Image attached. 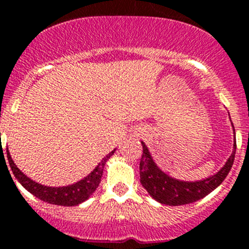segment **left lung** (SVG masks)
Instances as JSON below:
<instances>
[{
	"label": "left lung",
	"instance_id": "left-lung-1",
	"mask_svg": "<svg viewBox=\"0 0 249 249\" xmlns=\"http://www.w3.org/2000/svg\"><path fill=\"white\" fill-rule=\"evenodd\" d=\"M140 159V183L155 200L166 205H183L196 202L208 196L228 176L235 155V142L232 155L217 174L198 181H181L161 172L154 163L144 142Z\"/></svg>",
	"mask_w": 249,
	"mask_h": 249
}]
</instances>
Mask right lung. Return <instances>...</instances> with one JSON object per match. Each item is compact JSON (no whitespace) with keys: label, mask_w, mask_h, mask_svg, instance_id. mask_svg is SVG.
Segmentation results:
<instances>
[{"label":"right lung","mask_w":249,"mask_h":249,"mask_svg":"<svg viewBox=\"0 0 249 249\" xmlns=\"http://www.w3.org/2000/svg\"><path fill=\"white\" fill-rule=\"evenodd\" d=\"M112 150L111 153L104 158L101 163L89 174L86 178L83 180L77 181L75 184L68 185V187H59V188H53V187H46V185L38 184L29 177H26L22 172L16 166L14 163L12 158H11L10 153L7 151V159L8 164L11 166V170L14 173V176L16 179L20 181V184L22 185L25 189H27L31 194H34L36 198L44 200V202L50 203V204H56V205H65V207H72V205H77L80 203L85 202L86 199L90 198L92 193H94L96 188L99 187L103 177V170L104 165L107 163V160L114 154Z\"/></svg>","instance_id":"obj_1"}]
</instances>
